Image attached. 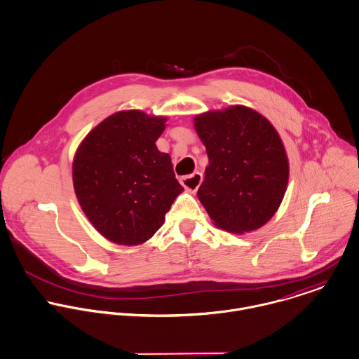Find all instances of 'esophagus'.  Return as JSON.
<instances>
[{
	"label": "esophagus",
	"instance_id": "34e87169",
	"mask_svg": "<svg viewBox=\"0 0 359 359\" xmlns=\"http://www.w3.org/2000/svg\"><path fill=\"white\" fill-rule=\"evenodd\" d=\"M201 182H203V175H201L200 172H194V173H191V175H189V176H183V177L180 179L182 186H183L184 189L190 190V191H197V189L200 187Z\"/></svg>",
	"mask_w": 359,
	"mask_h": 359
}]
</instances>
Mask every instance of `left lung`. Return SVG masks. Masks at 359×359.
<instances>
[{
	"label": "left lung",
	"mask_w": 359,
	"mask_h": 359,
	"mask_svg": "<svg viewBox=\"0 0 359 359\" xmlns=\"http://www.w3.org/2000/svg\"><path fill=\"white\" fill-rule=\"evenodd\" d=\"M210 159L198 200L214 224L244 234L279 210L288 183V159L273 125L259 112L231 105L194 116Z\"/></svg>",
	"instance_id": "8db88e82"
}]
</instances>
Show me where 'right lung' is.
I'll list each match as a JSON object with an SVG mask.
<instances>
[{
    "label": "right lung",
    "mask_w": 359,
    "mask_h": 359,
    "mask_svg": "<svg viewBox=\"0 0 359 359\" xmlns=\"http://www.w3.org/2000/svg\"><path fill=\"white\" fill-rule=\"evenodd\" d=\"M168 118L119 111L97 125L73 158L77 201L95 230L121 245L149 240L183 187L155 142Z\"/></svg>",
    "instance_id": "obj_1"
}]
</instances>
